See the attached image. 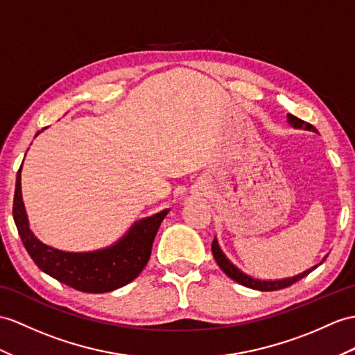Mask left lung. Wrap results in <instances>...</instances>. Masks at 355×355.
Masks as SVG:
<instances>
[{"mask_svg": "<svg viewBox=\"0 0 355 355\" xmlns=\"http://www.w3.org/2000/svg\"><path fill=\"white\" fill-rule=\"evenodd\" d=\"M286 119H288V123H289L292 128H295V129H306V131H312V132H316V134H318V129H316L313 125H310V123L304 122V120H301V119H298V117H295V116H292V114H288ZM212 253H214L215 261H217L218 266L223 270V272L226 274V275H229V277H230L232 280H235L236 283L243 284V286H245V288L256 289V291H262V292L277 291V289H283V288L291 286V284H293L295 282L301 280L302 277H306L307 274H310L313 270H316V268H318L319 265H321V263L325 261V259H327V256H325V257L322 259V261L319 262L318 265H315V266H312V268H309V270L302 271L301 274L293 275V277L279 279V280H261V279L252 277V275L245 274L244 271H241L239 268H238L235 263H233L226 254H224V252H223L220 244H218L217 236H215L214 241H212Z\"/></svg>", "mask_w": 355, "mask_h": 355, "instance_id": "obj_1", "label": "left lung"}]
</instances>
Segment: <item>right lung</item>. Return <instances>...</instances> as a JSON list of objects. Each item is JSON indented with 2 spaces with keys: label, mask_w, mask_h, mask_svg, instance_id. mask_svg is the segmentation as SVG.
Returning <instances> with one entry per match:
<instances>
[{
  "label": "right lung",
  "mask_w": 355,
  "mask_h": 355,
  "mask_svg": "<svg viewBox=\"0 0 355 355\" xmlns=\"http://www.w3.org/2000/svg\"><path fill=\"white\" fill-rule=\"evenodd\" d=\"M21 170L22 166L16 175L13 220L25 250L43 272L76 291L89 293L116 291L138 277L149 261L153 239L170 207L135 221L122 238L108 247L93 252H64L42 243L30 229L22 202Z\"/></svg>",
  "instance_id": "obj_1"
}]
</instances>
